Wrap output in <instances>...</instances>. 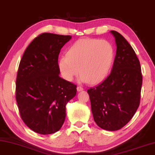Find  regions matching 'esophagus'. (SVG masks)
Returning <instances> with one entry per match:
<instances>
[{
    "label": "esophagus",
    "mask_w": 155,
    "mask_h": 155,
    "mask_svg": "<svg viewBox=\"0 0 155 155\" xmlns=\"http://www.w3.org/2000/svg\"><path fill=\"white\" fill-rule=\"evenodd\" d=\"M84 90V88H83V87H82V86H77V91H83Z\"/></svg>",
    "instance_id": "obj_1"
}]
</instances>
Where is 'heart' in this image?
Wrapping results in <instances>:
<instances>
[{"label":"heart","mask_w":155,"mask_h":155,"mask_svg":"<svg viewBox=\"0 0 155 155\" xmlns=\"http://www.w3.org/2000/svg\"><path fill=\"white\" fill-rule=\"evenodd\" d=\"M114 55V48L108 41L81 39L70 46L66 56L59 60V69L63 78L71 81L78 74L80 68V80L95 84L107 75Z\"/></svg>","instance_id":"obj_1"}]
</instances>
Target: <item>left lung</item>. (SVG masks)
I'll return each instance as SVG.
<instances>
[{"label": "left lung", "instance_id": "left-lung-1", "mask_svg": "<svg viewBox=\"0 0 155 155\" xmlns=\"http://www.w3.org/2000/svg\"><path fill=\"white\" fill-rule=\"evenodd\" d=\"M111 32L117 46L112 71L87 92L97 125L107 131H116L129 123L139 107L142 74L131 45L119 32Z\"/></svg>", "mask_w": 155, "mask_h": 155}]
</instances>
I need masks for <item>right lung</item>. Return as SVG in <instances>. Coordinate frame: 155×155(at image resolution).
Wrapping results in <instances>:
<instances>
[{
  "label": "right lung",
  "mask_w": 155,
  "mask_h": 155,
  "mask_svg": "<svg viewBox=\"0 0 155 155\" xmlns=\"http://www.w3.org/2000/svg\"><path fill=\"white\" fill-rule=\"evenodd\" d=\"M70 35L40 34L21 58L16 78L15 99L24 123L37 134H54L61 128L65 106L75 96L77 86L59 76L58 55Z\"/></svg>",
  "instance_id": "right-lung-1"
}]
</instances>
